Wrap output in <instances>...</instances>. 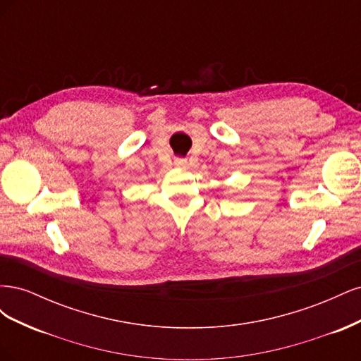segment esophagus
Returning <instances> with one entry per match:
<instances>
[{
    "label": "esophagus",
    "instance_id": "esophagus-1",
    "mask_svg": "<svg viewBox=\"0 0 361 361\" xmlns=\"http://www.w3.org/2000/svg\"><path fill=\"white\" fill-rule=\"evenodd\" d=\"M174 164H176L178 167H182V169L188 167V161H187V159H182V158H178L176 161H174Z\"/></svg>",
    "mask_w": 361,
    "mask_h": 361
}]
</instances>
